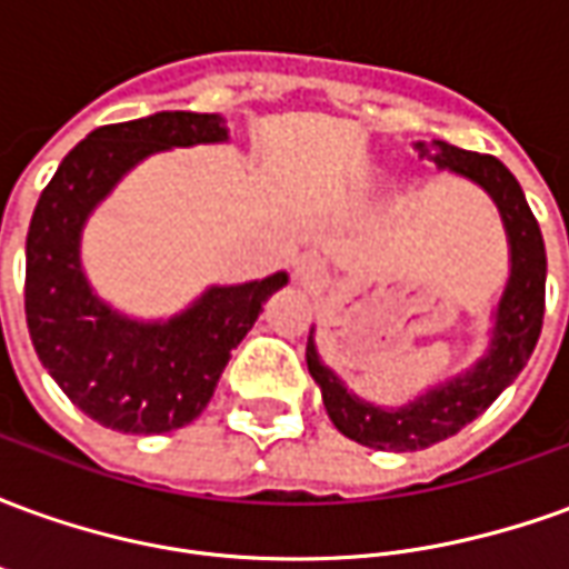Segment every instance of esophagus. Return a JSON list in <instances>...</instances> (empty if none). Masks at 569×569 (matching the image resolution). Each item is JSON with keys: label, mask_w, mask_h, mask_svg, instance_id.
Segmentation results:
<instances>
[{"label": "esophagus", "mask_w": 569, "mask_h": 569, "mask_svg": "<svg viewBox=\"0 0 569 569\" xmlns=\"http://www.w3.org/2000/svg\"><path fill=\"white\" fill-rule=\"evenodd\" d=\"M326 264H322L320 259H308L301 261L296 268V283L301 286V289H308V292H320L322 286H326Z\"/></svg>", "instance_id": "1"}]
</instances>
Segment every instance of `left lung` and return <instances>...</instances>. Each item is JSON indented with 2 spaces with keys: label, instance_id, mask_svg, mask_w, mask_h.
I'll use <instances>...</instances> for the list:
<instances>
[{
  "label": "left lung",
  "instance_id": "left-lung-1",
  "mask_svg": "<svg viewBox=\"0 0 569 569\" xmlns=\"http://www.w3.org/2000/svg\"><path fill=\"white\" fill-rule=\"evenodd\" d=\"M420 158L439 170L476 182L500 210L509 240V280L493 310L488 350L460 375L429 387L399 408L375 406L362 399L322 362L313 326L308 335V371L322 393L326 415L338 432L375 451H420L457 436L466 423L485 415L493 399L521 375L542 332L546 313V243L518 179L493 154L457 149L448 142H415Z\"/></svg>",
  "mask_w": 569,
  "mask_h": 569
}]
</instances>
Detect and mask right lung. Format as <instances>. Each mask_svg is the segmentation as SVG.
I'll return each instance as SVG.
<instances>
[{
  "label": "right lung",
  "instance_id": "1",
  "mask_svg": "<svg viewBox=\"0 0 569 569\" xmlns=\"http://www.w3.org/2000/svg\"><path fill=\"white\" fill-rule=\"evenodd\" d=\"M207 142H228L222 116L154 112L97 128L60 161L32 212L23 289L32 347L72 406L118 432L154 436L198 418L261 305L289 283L277 271L210 286L170 320H133L93 292L81 231L100 200L154 151Z\"/></svg>",
  "mask_w": 569,
  "mask_h": 569
}]
</instances>
